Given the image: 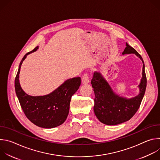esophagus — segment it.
<instances>
[{
    "label": "esophagus",
    "instance_id": "1",
    "mask_svg": "<svg viewBox=\"0 0 160 160\" xmlns=\"http://www.w3.org/2000/svg\"><path fill=\"white\" fill-rule=\"evenodd\" d=\"M82 82L83 84H87V83H88L90 82L89 77H88V75L87 74H85L83 76L82 80Z\"/></svg>",
    "mask_w": 160,
    "mask_h": 160
}]
</instances>
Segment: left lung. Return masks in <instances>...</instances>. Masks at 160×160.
Returning <instances> with one entry per match:
<instances>
[{
  "instance_id": "8db88e82",
  "label": "left lung",
  "mask_w": 160,
  "mask_h": 160,
  "mask_svg": "<svg viewBox=\"0 0 160 160\" xmlns=\"http://www.w3.org/2000/svg\"><path fill=\"white\" fill-rule=\"evenodd\" d=\"M130 54L136 55L143 63L142 76L138 85L139 93L138 96L128 99L117 94L99 72L94 73L91 80L95 94L94 111L98 120L105 125H116L129 120L139 109L144 98L147 85L144 62L141 56L126 43L122 54Z\"/></svg>"
}]
</instances>
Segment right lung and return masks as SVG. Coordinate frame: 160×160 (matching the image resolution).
<instances>
[{"label":"right lung","mask_w":160,"mask_h":160,"mask_svg":"<svg viewBox=\"0 0 160 160\" xmlns=\"http://www.w3.org/2000/svg\"><path fill=\"white\" fill-rule=\"evenodd\" d=\"M38 49V47L35 48L22 58L15 78V90L21 107L27 118L39 127L52 128L61 125L66 120L71 98L78 89L81 78L75 77L68 79L48 95L32 96L26 94L19 83L21 66L28 54Z\"/></svg>","instance_id":"obj_1"}]
</instances>
